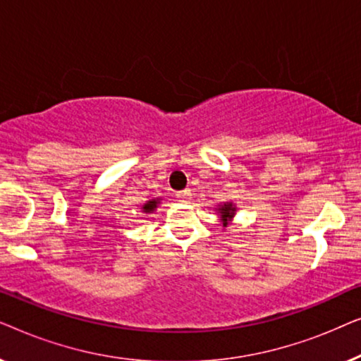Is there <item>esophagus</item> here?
<instances>
[{
	"label": "esophagus",
	"mask_w": 361,
	"mask_h": 361,
	"mask_svg": "<svg viewBox=\"0 0 361 361\" xmlns=\"http://www.w3.org/2000/svg\"><path fill=\"white\" fill-rule=\"evenodd\" d=\"M176 197H177V199H179L180 202H184V204H187V202H190L192 194H190L189 189H185V190H182V192H177Z\"/></svg>",
	"instance_id": "obj_1"
}]
</instances>
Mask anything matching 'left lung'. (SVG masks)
Wrapping results in <instances>:
<instances>
[{
	"label": "left lung",
	"instance_id": "1",
	"mask_svg": "<svg viewBox=\"0 0 361 361\" xmlns=\"http://www.w3.org/2000/svg\"><path fill=\"white\" fill-rule=\"evenodd\" d=\"M215 212L219 214L220 225L224 226V228H226V226L231 225V221L235 219L236 205L233 202H224V204H219L215 207Z\"/></svg>",
	"mask_w": 361,
	"mask_h": 361
}]
</instances>
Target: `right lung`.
Listing matches in <instances>:
<instances>
[{
  "instance_id": "obj_1",
  "label": "right lung",
  "mask_w": 361,
  "mask_h": 361,
  "mask_svg": "<svg viewBox=\"0 0 361 361\" xmlns=\"http://www.w3.org/2000/svg\"><path fill=\"white\" fill-rule=\"evenodd\" d=\"M161 200L162 199H151V200H147L146 204L141 207V212H142V214H154L156 209H157V205L161 204Z\"/></svg>"
}]
</instances>
